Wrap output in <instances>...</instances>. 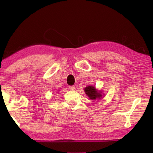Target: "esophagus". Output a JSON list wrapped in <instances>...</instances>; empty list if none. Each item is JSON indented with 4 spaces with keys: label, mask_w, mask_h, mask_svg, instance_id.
Here are the masks:
<instances>
[{
    "label": "esophagus",
    "mask_w": 153,
    "mask_h": 153,
    "mask_svg": "<svg viewBox=\"0 0 153 153\" xmlns=\"http://www.w3.org/2000/svg\"><path fill=\"white\" fill-rule=\"evenodd\" d=\"M68 88H69V89L70 91H74V90L76 89V87H75V86H70L69 87H68Z\"/></svg>",
    "instance_id": "34e87169"
}]
</instances>
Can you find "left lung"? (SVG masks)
<instances>
[{
    "instance_id": "left-lung-1",
    "label": "left lung",
    "mask_w": 153,
    "mask_h": 153,
    "mask_svg": "<svg viewBox=\"0 0 153 153\" xmlns=\"http://www.w3.org/2000/svg\"><path fill=\"white\" fill-rule=\"evenodd\" d=\"M86 95L89 97V99L91 100H96L97 99H100L102 98V95L100 91H97L95 87L93 86H88L87 87L84 89Z\"/></svg>"
}]
</instances>
